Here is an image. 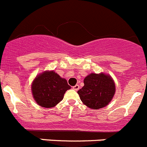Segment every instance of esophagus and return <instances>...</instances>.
<instances>
[{
  "instance_id": "obj_1",
  "label": "esophagus",
  "mask_w": 147,
  "mask_h": 147,
  "mask_svg": "<svg viewBox=\"0 0 147 147\" xmlns=\"http://www.w3.org/2000/svg\"><path fill=\"white\" fill-rule=\"evenodd\" d=\"M73 89L74 90H78L80 89V85H74V86L73 87Z\"/></svg>"
}]
</instances>
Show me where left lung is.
Segmentation results:
<instances>
[{"label": "left lung", "mask_w": 147, "mask_h": 147, "mask_svg": "<svg viewBox=\"0 0 147 147\" xmlns=\"http://www.w3.org/2000/svg\"><path fill=\"white\" fill-rule=\"evenodd\" d=\"M85 85L78 90L82 102L91 109L102 108L109 104L115 94L113 80L104 74H90L84 80Z\"/></svg>", "instance_id": "obj_1"}]
</instances>
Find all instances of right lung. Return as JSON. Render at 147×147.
<instances>
[{"instance_id":"add662e5","label":"right lung","mask_w":147,"mask_h":147,"mask_svg":"<svg viewBox=\"0 0 147 147\" xmlns=\"http://www.w3.org/2000/svg\"><path fill=\"white\" fill-rule=\"evenodd\" d=\"M71 89L65 79L54 71H46L35 78L32 86L33 97L40 106L52 107L60 102L66 90Z\"/></svg>"}]
</instances>
